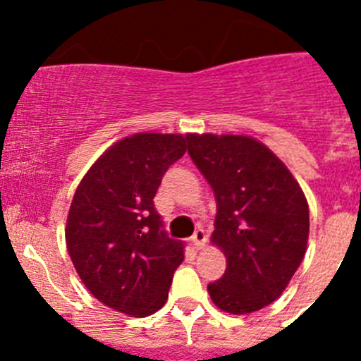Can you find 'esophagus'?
<instances>
[{
  "instance_id": "34e87169",
  "label": "esophagus",
  "mask_w": 361,
  "mask_h": 361,
  "mask_svg": "<svg viewBox=\"0 0 361 361\" xmlns=\"http://www.w3.org/2000/svg\"><path fill=\"white\" fill-rule=\"evenodd\" d=\"M206 240H208V237H206V231H204V229H197V231L193 233V237H191V242H193V245H195L197 250H202Z\"/></svg>"
}]
</instances>
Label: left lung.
I'll use <instances>...</instances> for the list:
<instances>
[{"mask_svg": "<svg viewBox=\"0 0 361 361\" xmlns=\"http://www.w3.org/2000/svg\"><path fill=\"white\" fill-rule=\"evenodd\" d=\"M188 153L216 200L212 240L226 273L209 283L213 304L247 314L275 302L304 260L309 206L291 171L247 135L190 133Z\"/></svg>", "mask_w": 361, "mask_h": 361, "instance_id": "left-lung-1", "label": "left lung"}]
</instances>
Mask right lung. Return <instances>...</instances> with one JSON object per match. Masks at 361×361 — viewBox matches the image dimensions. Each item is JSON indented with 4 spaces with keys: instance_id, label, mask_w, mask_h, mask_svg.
I'll return each instance as SVG.
<instances>
[{
    "instance_id": "1",
    "label": "right lung",
    "mask_w": 361,
    "mask_h": 361,
    "mask_svg": "<svg viewBox=\"0 0 361 361\" xmlns=\"http://www.w3.org/2000/svg\"><path fill=\"white\" fill-rule=\"evenodd\" d=\"M186 141L177 133L124 137L86 171L70 206L65 237L73 267L99 302L130 317L166 304L184 260V242L162 229L153 197Z\"/></svg>"
}]
</instances>
